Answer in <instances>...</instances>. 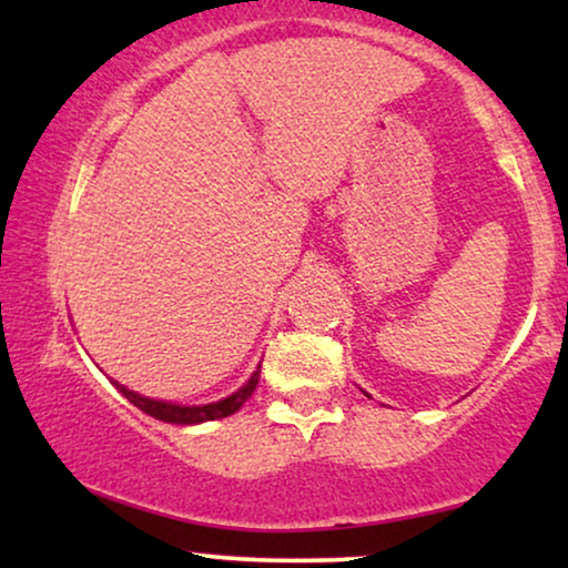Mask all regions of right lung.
<instances>
[{
	"label": "right lung",
	"mask_w": 568,
	"mask_h": 568,
	"mask_svg": "<svg viewBox=\"0 0 568 568\" xmlns=\"http://www.w3.org/2000/svg\"><path fill=\"white\" fill-rule=\"evenodd\" d=\"M258 377H261V367L253 372V377L247 379V383L240 387L237 393H232L230 398H224V400L209 403V406H175V403L144 398V395L129 390V387H123L119 383H113V385L123 393V398H129L139 410H144V414L160 418V422H170V424H201V422H212V418H224V416L235 414V410L243 406V403L253 395L255 385H258Z\"/></svg>",
	"instance_id": "add662e5"
}]
</instances>
